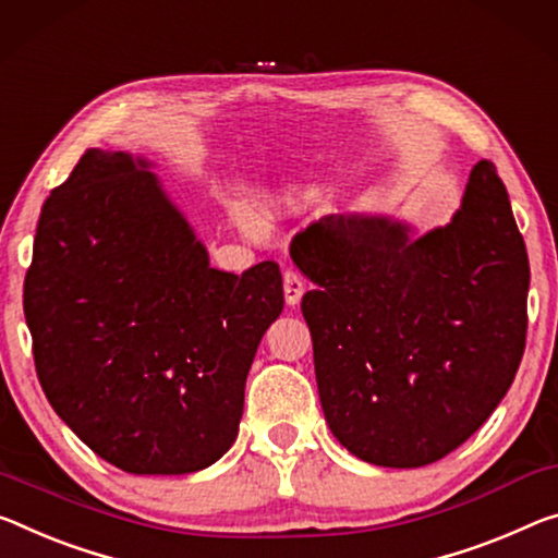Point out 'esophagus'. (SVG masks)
I'll return each mask as SVG.
<instances>
[{
	"label": "esophagus",
	"instance_id": "obj_1",
	"mask_svg": "<svg viewBox=\"0 0 558 558\" xmlns=\"http://www.w3.org/2000/svg\"><path fill=\"white\" fill-rule=\"evenodd\" d=\"M282 290H286V303L290 307H295L300 303V298H303V278L298 276V270L288 268L286 272H282Z\"/></svg>",
	"mask_w": 558,
	"mask_h": 558
}]
</instances>
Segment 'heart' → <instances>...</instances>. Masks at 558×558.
<instances>
[{
	"label": "heart",
	"instance_id": "1",
	"mask_svg": "<svg viewBox=\"0 0 558 558\" xmlns=\"http://www.w3.org/2000/svg\"><path fill=\"white\" fill-rule=\"evenodd\" d=\"M290 203H293V201H290ZM235 220H238V226H241L245 233H251V235H260L263 233V218L258 214H253V210L238 208L235 210Z\"/></svg>",
	"mask_w": 558,
	"mask_h": 558
}]
</instances>
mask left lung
I'll return each mask as SVG.
<instances>
[{"label": "left lung", "mask_w": 558, "mask_h": 558, "mask_svg": "<svg viewBox=\"0 0 558 558\" xmlns=\"http://www.w3.org/2000/svg\"><path fill=\"white\" fill-rule=\"evenodd\" d=\"M293 260L315 282L300 307L325 420L365 462H437L514 383L529 258L492 161L472 168L449 226L410 241L385 218H327L305 228Z\"/></svg>", "instance_id": "8db88e82"}]
</instances>
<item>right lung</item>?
<instances>
[{
	"label": "right lung",
	"mask_w": 558,
	"mask_h": 558,
	"mask_svg": "<svg viewBox=\"0 0 558 558\" xmlns=\"http://www.w3.org/2000/svg\"><path fill=\"white\" fill-rule=\"evenodd\" d=\"M278 263L208 253L144 161L88 148L44 201L24 317L54 412L129 474H191L231 449L245 377L282 311Z\"/></svg>",
	"instance_id": "add662e5"
}]
</instances>
